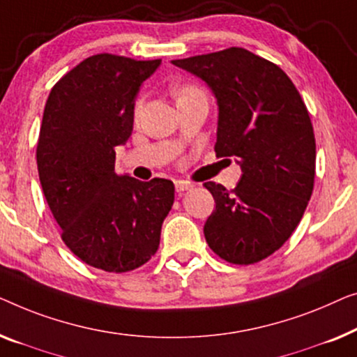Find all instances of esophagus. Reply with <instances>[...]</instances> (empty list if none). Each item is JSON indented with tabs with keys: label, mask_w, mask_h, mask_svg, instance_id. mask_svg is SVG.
Here are the masks:
<instances>
[{
	"label": "esophagus",
	"mask_w": 357,
	"mask_h": 357,
	"mask_svg": "<svg viewBox=\"0 0 357 357\" xmlns=\"http://www.w3.org/2000/svg\"><path fill=\"white\" fill-rule=\"evenodd\" d=\"M174 188H176L178 192H184V190L192 189L194 184L189 183V181H176V183H174Z\"/></svg>",
	"instance_id": "esophagus-1"
}]
</instances>
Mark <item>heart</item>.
I'll list each match as a JSON object with an SVG mask.
<instances>
[{"label": "heart", "mask_w": 357, "mask_h": 357, "mask_svg": "<svg viewBox=\"0 0 357 357\" xmlns=\"http://www.w3.org/2000/svg\"><path fill=\"white\" fill-rule=\"evenodd\" d=\"M200 93H204L202 89L197 87V85H194V84H181L176 89H174V97H176L178 102L183 98L192 97V95H200ZM139 112H140V102L135 103V114H139Z\"/></svg>", "instance_id": "obj_1"}]
</instances>
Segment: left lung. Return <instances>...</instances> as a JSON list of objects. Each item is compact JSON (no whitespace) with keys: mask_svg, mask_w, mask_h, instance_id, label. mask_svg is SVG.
I'll list each match as a JSON object with an SVG mask.
<instances>
[{"mask_svg":"<svg viewBox=\"0 0 357 357\" xmlns=\"http://www.w3.org/2000/svg\"><path fill=\"white\" fill-rule=\"evenodd\" d=\"M204 80L218 103L217 157H234V189L205 183L215 210L204 234L223 260L249 265L278 250L314 189L315 137L309 112L283 69L244 48L173 59Z\"/></svg>","mask_w":357,"mask_h":357,"instance_id":"1","label":"left lung"}]
</instances>
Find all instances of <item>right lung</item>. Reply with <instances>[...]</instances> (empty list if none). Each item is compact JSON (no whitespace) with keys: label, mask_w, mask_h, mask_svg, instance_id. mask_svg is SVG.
Wrapping results in <instances>:
<instances>
[{"label":"right lung","mask_w":357,"mask_h":357,"mask_svg":"<svg viewBox=\"0 0 357 357\" xmlns=\"http://www.w3.org/2000/svg\"><path fill=\"white\" fill-rule=\"evenodd\" d=\"M162 59L93 54L58 80L45 105L37 144L40 184L61 239L90 267L123 273L160 245L174 184L114 172L118 145L132 134L140 85Z\"/></svg>","instance_id":"add662e5"}]
</instances>
